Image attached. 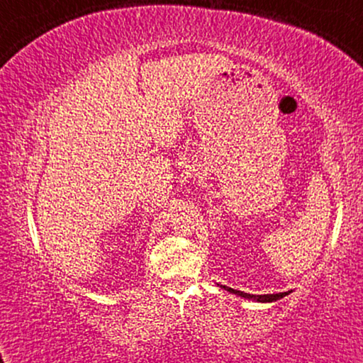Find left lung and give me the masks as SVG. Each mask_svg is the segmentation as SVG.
I'll use <instances>...</instances> for the list:
<instances>
[{"label": "left lung", "mask_w": 363, "mask_h": 363, "mask_svg": "<svg viewBox=\"0 0 363 363\" xmlns=\"http://www.w3.org/2000/svg\"><path fill=\"white\" fill-rule=\"evenodd\" d=\"M223 287H225L226 291L233 292V294L245 297V299H252V301H256V302H274V301L281 299V297H284V296H287V294H289V292H291V291H289V292H279V294H262V296H255V294H247V292H242V291H238V289H231V287H226V286H223Z\"/></svg>", "instance_id": "8db88e82"}]
</instances>
